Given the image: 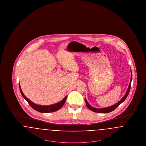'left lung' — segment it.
Returning a JSON list of instances; mask_svg holds the SVG:
<instances>
[{"mask_svg": "<svg viewBox=\"0 0 146 146\" xmlns=\"http://www.w3.org/2000/svg\"><path fill=\"white\" fill-rule=\"evenodd\" d=\"M131 80H130V84H129L128 89H127V90L126 91V92L124 96L123 97V98L121 99V100L119 101L118 103H117L116 104H114V105H113V106H110V107H106V108H94V107H92L91 106H90V104H89L88 102V101H87V100L85 99V102H86V104L87 107L91 111H95V112H97V113H109V112H111V111H114L117 107H118L120 104H121V103H123V102L125 101V99L126 98V97L128 96V95H129V94L132 78L131 70Z\"/></svg>", "mask_w": 146, "mask_h": 146, "instance_id": "8db88e82", "label": "left lung"}]
</instances>
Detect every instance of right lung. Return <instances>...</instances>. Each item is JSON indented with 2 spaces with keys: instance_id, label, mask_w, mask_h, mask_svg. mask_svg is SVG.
<instances>
[{
  "instance_id": "right-lung-1",
  "label": "right lung",
  "mask_w": 146,
  "mask_h": 146,
  "mask_svg": "<svg viewBox=\"0 0 146 146\" xmlns=\"http://www.w3.org/2000/svg\"><path fill=\"white\" fill-rule=\"evenodd\" d=\"M19 88H20V90L21 92V95L23 96V97L27 101L29 104L31 106L32 108H33L35 111L41 112V113H51V112H54V111H57L60 108H62L63 104H64L66 100L67 99V96L64 97L61 101L60 102H58L55 104H51L49 106H42V105H38V104H35L32 102L31 100H29L27 97H26L25 95L23 94L22 91L21 90V86L19 84Z\"/></svg>"
}]
</instances>
